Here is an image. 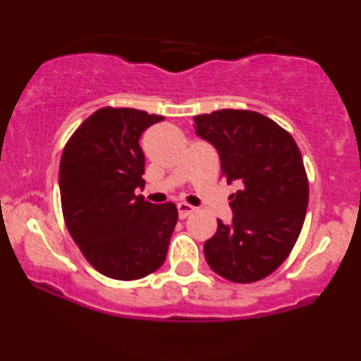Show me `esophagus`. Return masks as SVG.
Masks as SVG:
<instances>
[{
	"mask_svg": "<svg viewBox=\"0 0 361 361\" xmlns=\"http://www.w3.org/2000/svg\"><path fill=\"white\" fill-rule=\"evenodd\" d=\"M176 207H178V215H180V219H186L188 215H192L195 210H197L193 205L186 204V202H180Z\"/></svg>",
	"mask_w": 361,
	"mask_h": 361,
	"instance_id": "1",
	"label": "esophagus"
}]
</instances>
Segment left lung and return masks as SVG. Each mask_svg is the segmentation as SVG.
<instances>
[{
	"label": "left lung",
	"instance_id": "8db88e82",
	"mask_svg": "<svg viewBox=\"0 0 361 361\" xmlns=\"http://www.w3.org/2000/svg\"><path fill=\"white\" fill-rule=\"evenodd\" d=\"M195 134L217 149L222 176L238 183L233 222L217 221L204 244L209 267L234 283L271 275L287 259L304 226L309 181L295 140L271 118L251 110L197 115Z\"/></svg>",
	"mask_w": 361,
	"mask_h": 361
}]
</instances>
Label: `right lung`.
Returning <instances> with one entry per match:
<instances>
[{
    "instance_id": "1",
    "label": "right lung",
    "mask_w": 361,
    "mask_h": 361,
    "mask_svg": "<svg viewBox=\"0 0 361 361\" xmlns=\"http://www.w3.org/2000/svg\"><path fill=\"white\" fill-rule=\"evenodd\" d=\"M161 115L105 106L78 127L62 151L61 205L69 234L88 263L114 280L156 271L168 255L176 205L149 204L142 188V132Z\"/></svg>"
}]
</instances>
